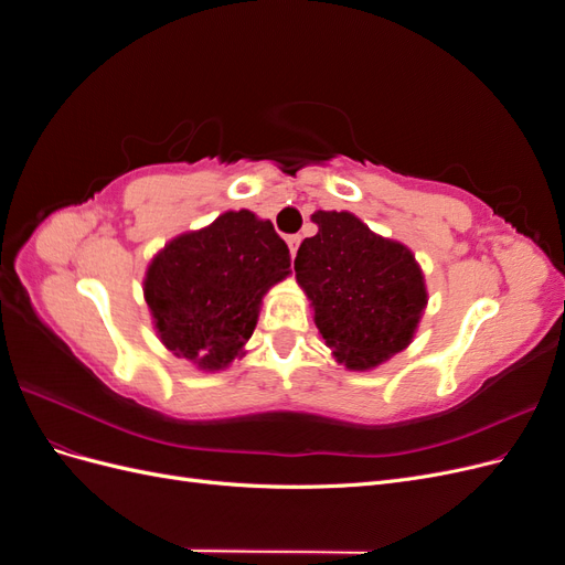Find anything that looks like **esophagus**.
<instances>
[{"instance_id": "obj_1", "label": "esophagus", "mask_w": 565, "mask_h": 565, "mask_svg": "<svg viewBox=\"0 0 565 565\" xmlns=\"http://www.w3.org/2000/svg\"><path fill=\"white\" fill-rule=\"evenodd\" d=\"M287 245H289V252H292V256L297 254L299 245H301V235H289L287 237Z\"/></svg>"}]
</instances>
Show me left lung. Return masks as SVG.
<instances>
[{
  "mask_svg": "<svg viewBox=\"0 0 565 565\" xmlns=\"http://www.w3.org/2000/svg\"><path fill=\"white\" fill-rule=\"evenodd\" d=\"M295 273L339 363L367 370L403 351L426 306L422 270L407 247L374 235L349 212H316Z\"/></svg>",
  "mask_w": 565,
  "mask_h": 565,
  "instance_id": "8db88e82",
  "label": "left lung"
}]
</instances>
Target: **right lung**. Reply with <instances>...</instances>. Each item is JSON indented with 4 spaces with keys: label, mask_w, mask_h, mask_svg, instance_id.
Here are the masks:
<instances>
[{
    "label": "right lung",
    "mask_w": 565,
    "mask_h": 565,
    "mask_svg": "<svg viewBox=\"0 0 565 565\" xmlns=\"http://www.w3.org/2000/svg\"><path fill=\"white\" fill-rule=\"evenodd\" d=\"M287 276L282 237L241 210L174 237L148 266L143 292L162 344L202 370H221L252 337L268 287Z\"/></svg>",
    "instance_id": "right-lung-1"
}]
</instances>
